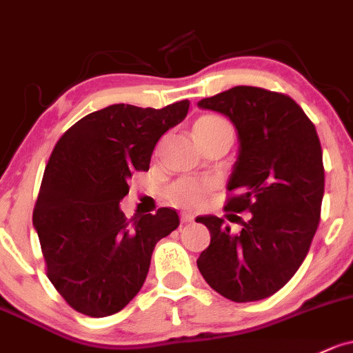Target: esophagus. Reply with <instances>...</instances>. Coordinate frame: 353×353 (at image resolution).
<instances>
[{"instance_id":"esophagus-1","label":"esophagus","mask_w":353,"mask_h":353,"mask_svg":"<svg viewBox=\"0 0 353 353\" xmlns=\"http://www.w3.org/2000/svg\"><path fill=\"white\" fill-rule=\"evenodd\" d=\"M180 221H181V223H192L193 221H195V217H193L192 214H188V212H183L180 217Z\"/></svg>"}]
</instances>
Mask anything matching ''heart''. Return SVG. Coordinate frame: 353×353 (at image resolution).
<instances>
[{"label": "heart", "instance_id": "1", "mask_svg": "<svg viewBox=\"0 0 353 353\" xmlns=\"http://www.w3.org/2000/svg\"><path fill=\"white\" fill-rule=\"evenodd\" d=\"M230 128L222 117L219 116H200L193 123V134L195 138H203V136L212 134V132ZM212 190V183L207 180H199V178H180L170 187L168 199L173 203L181 207H199L205 202L208 193Z\"/></svg>", "mask_w": 353, "mask_h": 353}]
</instances>
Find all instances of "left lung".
<instances>
[{
	"label": "left lung",
	"mask_w": 353,
	"mask_h": 353,
	"mask_svg": "<svg viewBox=\"0 0 353 353\" xmlns=\"http://www.w3.org/2000/svg\"><path fill=\"white\" fill-rule=\"evenodd\" d=\"M196 105L236 128L239 153L227 190L239 195L225 210L252 214L239 234L215 215L196 217L210 232L196 266L230 301L264 299L293 278L316 232L325 192L320 139L296 102L261 87H232Z\"/></svg>",
	"instance_id": "left-lung-1"
}]
</instances>
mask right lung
Listing matches in <instances>:
<instances>
[{"label":"right lung","mask_w":353,"mask_h":353,"mask_svg":"<svg viewBox=\"0 0 353 353\" xmlns=\"http://www.w3.org/2000/svg\"><path fill=\"white\" fill-rule=\"evenodd\" d=\"M188 108V101L163 109L108 105L77 121L52 151L33 227L48 279L79 313L121 312L141 290L157 242L180 223L168 207L128 221L119 202L132 173L150 168L158 139Z\"/></svg>","instance_id":"right-lung-1"}]
</instances>
